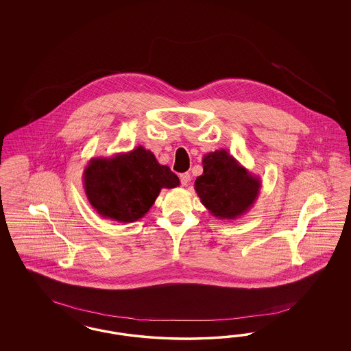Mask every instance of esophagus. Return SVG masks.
Returning a JSON list of instances; mask_svg holds the SVG:
<instances>
[{
  "mask_svg": "<svg viewBox=\"0 0 351 351\" xmlns=\"http://www.w3.org/2000/svg\"><path fill=\"white\" fill-rule=\"evenodd\" d=\"M180 181L182 186H186V185L189 184V181H191V173H189V172H184V173H181Z\"/></svg>",
  "mask_w": 351,
  "mask_h": 351,
  "instance_id": "1",
  "label": "esophagus"
}]
</instances>
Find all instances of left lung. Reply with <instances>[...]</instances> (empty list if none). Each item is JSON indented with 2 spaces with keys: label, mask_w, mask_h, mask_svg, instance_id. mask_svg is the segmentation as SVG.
Listing matches in <instances>:
<instances>
[{
  "label": "left lung",
  "mask_w": 351,
  "mask_h": 351,
  "mask_svg": "<svg viewBox=\"0 0 351 351\" xmlns=\"http://www.w3.org/2000/svg\"><path fill=\"white\" fill-rule=\"evenodd\" d=\"M202 165L203 173L194 182V189L211 215L221 220H234L254 206L261 180L229 152H210L203 156Z\"/></svg>",
  "instance_id": "8db88e82"
}]
</instances>
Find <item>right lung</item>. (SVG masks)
Wrapping results in <instances>:
<instances>
[{"label": "right lung", "instance_id": "1", "mask_svg": "<svg viewBox=\"0 0 351 351\" xmlns=\"http://www.w3.org/2000/svg\"><path fill=\"white\" fill-rule=\"evenodd\" d=\"M86 197L101 217L134 223L144 217L163 188L180 185L169 166L138 145L113 157L91 158L84 171Z\"/></svg>", "mask_w": 351, "mask_h": 351}]
</instances>
